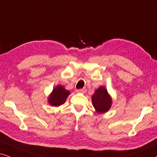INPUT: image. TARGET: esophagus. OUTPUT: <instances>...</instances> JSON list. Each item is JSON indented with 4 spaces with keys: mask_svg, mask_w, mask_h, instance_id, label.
<instances>
[{
    "mask_svg": "<svg viewBox=\"0 0 157 157\" xmlns=\"http://www.w3.org/2000/svg\"><path fill=\"white\" fill-rule=\"evenodd\" d=\"M77 93H85V92H86V89H85V88L78 89V90H77Z\"/></svg>",
    "mask_w": 157,
    "mask_h": 157,
    "instance_id": "1",
    "label": "esophagus"
}]
</instances>
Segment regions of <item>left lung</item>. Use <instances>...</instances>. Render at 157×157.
Listing matches in <instances>:
<instances>
[{"label":"left lung","mask_w":157,"mask_h":157,"mask_svg":"<svg viewBox=\"0 0 157 157\" xmlns=\"http://www.w3.org/2000/svg\"><path fill=\"white\" fill-rule=\"evenodd\" d=\"M92 102L97 112L104 113L110 109L112 98L107 93L106 89L104 87H100L93 95Z\"/></svg>","instance_id":"left-lung-1"}]
</instances>
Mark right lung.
Wrapping results in <instances>:
<instances>
[{"label":"right lung","mask_w":157,"mask_h":157,"mask_svg":"<svg viewBox=\"0 0 157 157\" xmlns=\"http://www.w3.org/2000/svg\"><path fill=\"white\" fill-rule=\"evenodd\" d=\"M69 95V92L66 90L63 86H57L53 89L52 93L48 98V102L51 105L59 106L64 104L65 101Z\"/></svg>","instance_id":"1"}]
</instances>
